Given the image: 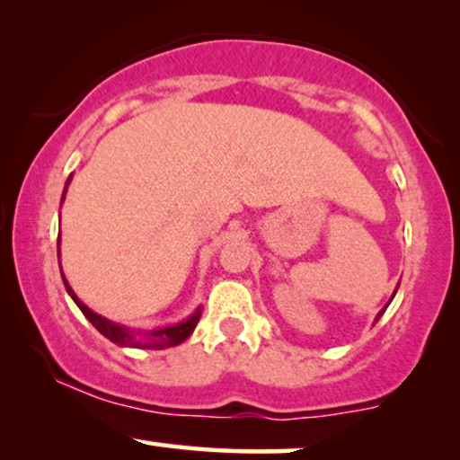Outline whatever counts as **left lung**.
<instances>
[{
    "instance_id": "1",
    "label": "left lung",
    "mask_w": 460,
    "mask_h": 460,
    "mask_svg": "<svg viewBox=\"0 0 460 460\" xmlns=\"http://www.w3.org/2000/svg\"><path fill=\"white\" fill-rule=\"evenodd\" d=\"M395 292H397V290H395ZM395 292H394V296H395ZM394 296H391V298H394ZM389 303H391V301H389ZM389 303H387V305H389ZM385 309H387V307H385ZM385 309L381 311V314H378V315H376V320H375V322H378V317H381V315L385 314Z\"/></svg>"
}]
</instances>
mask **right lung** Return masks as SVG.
I'll list each match as a JSON object with an SVG mask.
<instances>
[{"mask_svg":"<svg viewBox=\"0 0 460 460\" xmlns=\"http://www.w3.org/2000/svg\"><path fill=\"white\" fill-rule=\"evenodd\" d=\"M71 179H73V174L69 176V179H66L63 199H60V201H65V193H66V187H69ZM58 265H60V234H58ZM60 275H63V284L66 288V292H69V296L73 298V303H75L79 311H82V314L88 317L92 326H94L98 332H101L102 336H107L109 341L115 342V345H119V347H137V349L176 347V345H181V342L185 339H189V336H191V332L195 330V326H198V322L201 317V307H198L191 315L187 317V320H182L179 323H172V326H159V328H153V330H137V328L121 326V323L107 320V317L98 315L90 307H85V305L77 298V294L73 292V288L69 286V281H66L65 273H60Z\"/></svg>","mask_w":460,"mask_h":460,"instance_id":"obj_1","label":"right lung"}]
</instances>
